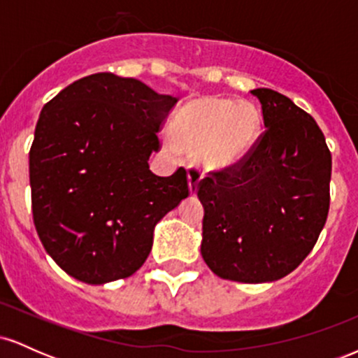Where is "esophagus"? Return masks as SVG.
Listing matches in <instances>:
<instances>
[{
  "label": "esophagus",
  "instance_id": "34e87169",
  "mask_svg": "<svg viewBox=\"0 0 358 358\" xmlns=\"http://www.w3.org/2000/svg\"><path fill=\"white\" fill-rule=\"evenodd\" d=\"M200 180H202V173H200L199 168H190L188 170V192H190V195H195L196 193Z\"/></svg>",
  "mask_w": 358,
  "mask_h": 358
}]
</instances>
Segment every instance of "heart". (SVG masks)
Instances as JSON below:
<instances>
[{
    "label": "heart",
    "mask_w": 358,
    "mask_h": 358,
    "mask_svg": "<svg viewBox=\"0 0 358 358\" xmlns=\"http://www.w3.org/2000/svg\"><path fill=\"white\" fill-rule=\"evenodd\" d=\"M261 124V110L252 102L199 97L176 114L171 133L176 145L200 150V162L207 170H225L250 153Z\"/></svg>",
    "instance_id": "1"
}]
</instances>
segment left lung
Segmentation results:
<instances>
[{
	"label": "left lung",
	"instance_id": "obj_1",
	"mask_svg": "<svg viewBox=\"0 0 358 358\" xmlns=\"http://www.w3.org/2000/svg\"><path fill=\"white\" fill-rule=\"evenodd\" d=\"M266 131L236 166L200 180L202 257L217 276L269 282L315 248L330 208L331 153L318 124L289 97L250 90Z\"/></svg>",
	"mask_w": 358,
	"mask_h": 358
}]
</instances>
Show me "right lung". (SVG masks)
I'll return each instance as SVG.
<instances>
[{"label": "right lung", "mask_w": 358, "mask_h": 358, "mask_svg": "<svg viewBox=\"0 0 358 358\" xmlns=\"http://www.w3.org/2000/svg\"><path fill=\"white\" fill-rule=\"evenodd\" d=\"M176 102L101 72L45 104L30 148L31 210L45 250L72 278L104 285L136 273L155 225L188 196L185 168L156 176L148 165Z\"/></svg>", "instance_id": "obj_1"}]
</instances>
